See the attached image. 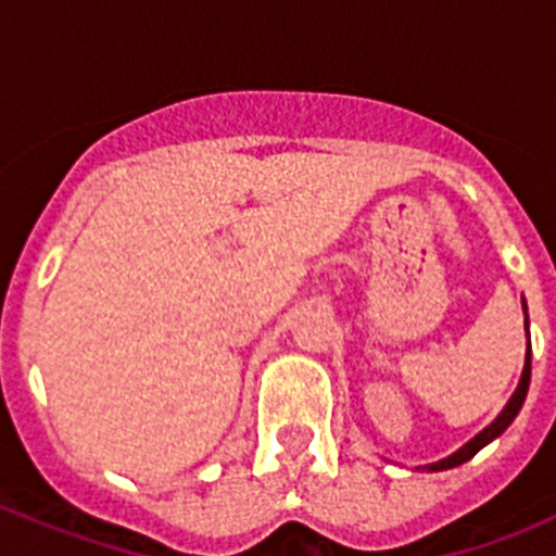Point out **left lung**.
<instances>
[{
	"label": "left lung",
	"mask_w": 556,
	"mask_h": 556,
	"mask_svg": "<svg viewBox=\"0 0 556 556\" xmlns=\"http://www.w3.org/2000/svg\"><path fill=\"white\" fill-rule=\"evenodd\" d=\"M523 328H527V358H523V370H520L518 387H515V392L509 395L507 404H504V409L495 415L493 424L484 426V429H481L473 440H468V443L462 445V448H456L454 454L445 456V459H440V462H431V465H420V468H415V470H429V473H437V470H451V468H456V465H465V462L473 459V456L479 454L484 445H490L493 440H498V437L509 429V424H513L515 417H518L520 406H523V401H527L529 378H532V342H529L527 301H523Z\"/></svg>",
	"instance_id": "1"
}]
</instances>
